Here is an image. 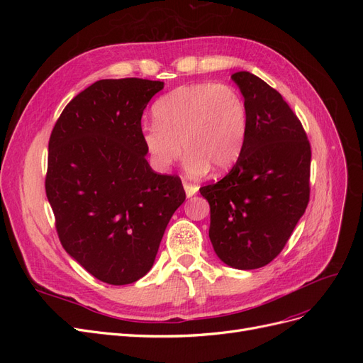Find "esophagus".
Instances as JSON below:
<instances>
[{
    "mask_svg": "<svg viewBox=\"0 0 363 363\" xmlns=\"http://www.w3.org/2000/svg\"><path fill=\"white\" fill-rule=\"evenodd\" d=\"M183 188H184L186 195H188V196H192V195H195L196 192H199V186L192 184L189 182H183Z\"/></svg>",
    "mask_w": 363,
    "mask_h": 363,
    "instance_id": "esophagus-1",
    "label": "esophagus"
}]
</instances>
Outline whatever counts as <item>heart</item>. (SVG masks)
<instances>
[{"label":"heart","mask_w":363,"mask_h":363,"mask_svg":"<svg viewBox=\"0 0 363 363\" xmlns=\"http://www.w3.org/2000/svg\"><path fill=\"white\" fill-rule=\"evenodd\" d=\"M152 116L155 123L140 125V139L151 167L159 172L169 171L183 151L191 177H201L211 167L223 172L244 150L248 108L244 95L232 84L180 86L159 98Z\"/></svg>","instance_id":"1"}]
</instances>
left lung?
I'll list each match as a JSON object with an SVG mask.
<instances>
[{"label":"left lung","mask_w":363,"mask_h":363,"mask_svg":"<svg viewBox=\"0 0 363 363\" xmlns=\"http://www.w3.org/2000/svg\"><path fill=\"white\" fill-rule=\"evenodd\" d=\"M248 108L242 152L230 172L200 188L208 238L224 263L256 269L276 259L311 199V142L283 96L255 74L232 75Z\"/></svg>","instance_id":"8db88e82"}]
</instances>
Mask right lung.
<instances>
[{
  "label": "right lung",
  "mask_w": 363,
  "mask_h": 363,
  "mask_svg": "<svg viewBox=\"0 0 363 363\" xmlns=\"http://www.w3.org/2000/svg\"><path fill=\"white\" fill-rule=\"evenodd\" d=\"M163 82L107 79L63 108L48 144L45 192L60 244L98 280L128 284L155 263L186 194L145 159L140 118Z\"/></svg>",
  "instance_id": "right-lung-1"
}]
</instances>
